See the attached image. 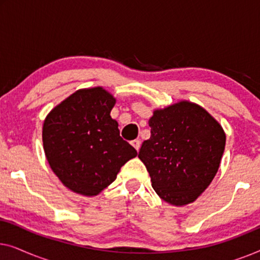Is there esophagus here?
I'll use <instances>...</instances> for the list:
<instances>
[{"instance_id":"obj_1","label":"esophagus","mask_w":260,"mask_h":260,"mask_svg":"<svg viewBox=\"0 0 260 260\" xmlns=\"http://www.w3.org/2000/svg\"><path fill=\"white\" fill-rule=\"evenodd\" d=\"M131 144H133V147L136 149L137 151L140 150V148H141V141L140 140H134L133 142H131Z\"/></svg>"}]
</instances>
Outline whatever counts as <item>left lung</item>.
<instances>
[{"instance_id": "8db88e82", "label": "left lung", "mask_w": 260, "mask_h": 260, "mask_svg": "<svg viewBox=\"0 0 260 260\" xmlns=\"http://www.w3.org/2000/svg\"><path fill=\"white\" fill-rule=\"evenodd\" d=\"M149 126L138 157L154 190L174 206L195 201L219 169L226 143L221 125L204 108L182 101L155 110Z\"/></svg>"}]
</instances>
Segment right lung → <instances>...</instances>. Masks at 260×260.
<instances>
[{
  "label": "right lung",
  "mask_w": 260,
  "mask_h": 260,
  "mask_svg": "<svg viewBox=\"0 0 260 260\" xmlns=\"http://www.w3.org/2000/svg\"><path fill=\"white\" fill-rule=\"evenodd\" d=\"M116 104L103 87L78 90L46 117L42 142L59 180L74 193L93 197L116 180L123 165L136 157L119 136L110 112Z\"/></svg>",
  "instance_id": "right-lung-1"
}]
</instances>
